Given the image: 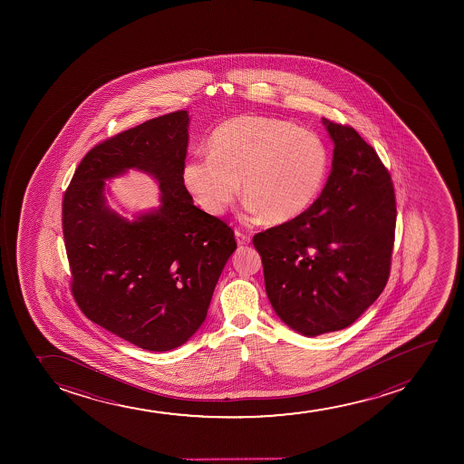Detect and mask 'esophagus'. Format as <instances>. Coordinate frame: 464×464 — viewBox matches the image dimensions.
I'll list each match as a JSON object with an SVG mask.
<instances>
[{
	"mask_svg": "<svg viewBox=\"0 0 464 464\" xmlns=\"http://www.w3.org/2000/svg\"><path fill=\"white\" fill-rule=\"evenodd\" d=\"M235 240H237V243H238L240 247H243V246H247L251 243V237H249V235L243 234L240 230H235Z\"/></svg>",
	"mask_w": 464,
	"mask_h": 464,
	"instance_id": "esophagus-1",
	"label": "esophagus"
}]
</instances>
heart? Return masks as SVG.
Here are the masks:
<instances>
[{"label": "heart", "instance_id": "obj_1", "mask_svg": "<svg viewBox=\"0 0 464 464\" xmlns=\"http://www.w3.org/2000/svg\"><path fill=\"white\" fill-rule=\"evenodd\" d=\"M330 164L328 147L314 131L280 119L245 114L215 128L210 151L190 156L181 178L210 215L226 212L243 181L247 215L285 224L315 203Z\"/></svg>", "mask_w": 464, "mask_h": 464}]
</instances>
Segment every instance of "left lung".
I'll use <instances>...</instances> for the list:
<instances>
[{"mask_svg": "<svg viewBox=\"0 0 464 464\" xmlns=\"http://www.w3.org/2000/svg\"><path fill=\"white\" fill-rule=\"evenodd\" d=\"M333 166L309 210L254 237L266 294L283 324L306 337L343 330L390 276L396 201L389 171L356 130L322 119Z\"/></svg>", "mask_w": 464, "mask_h": 464, "instance_id": "obj_1", "label": "left lung"}]
</instances>
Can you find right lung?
<instances>
[{"mask_svg": "<svg viewBox=\"0 0 464 464\" xmlns=\"http://www.w3.org/2000/svg\"><path fill=\"white\" fill-rule=\"evenodd\" d=\"M188 111L151 119L86 153L63 197L72 294L83 314L149 352L184 345L203 325L234 230L198 208L182 184ZM138 169L159 182L160 206L128 220L106 181Z\"/></svg>", "mask_w": 464, "mask_h": 464, "instance_id": "1", "label": "right lung"}]
</instances>
